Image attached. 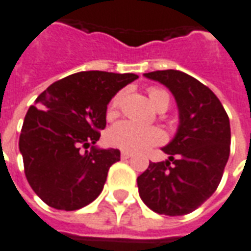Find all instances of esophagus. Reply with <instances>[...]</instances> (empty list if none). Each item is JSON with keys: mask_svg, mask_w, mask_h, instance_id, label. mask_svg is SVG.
<instances>
[{"mask_svg": "<svg viewBox=\"0 0 251 251\" xmlns=\"http://www.w3.org/2000/svg\"><path fill=\"white\" fill-rule=\"evenodd\" d=\"M133 154H130V152H127V151H122V154H121V158L122 159H129V158H132Z\"/></svg>", "mask_w": 251, "mask_h": 251, "instance_id": "obj_1", "label": "esophagus"}]
</instances>
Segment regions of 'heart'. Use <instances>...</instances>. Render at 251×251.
Listing matches in <instances>:
<instances>
[{
  "label": "heart",
  "instance_id": "b5f03b06",
  "mask_svg": "<svg viewBox=\"0 0 251 251\" xmlns=\"http://www.w3.org/2000/svg\"><path fill=\"white\" fill-rule=\"evenodd\" d=\"M122 96L124 93L119 92L112 97L110 107H108L110 117L115 115L118 111ZM150 99L156 108H159L161 105H166L168 108L169 95L165 90L151 88ZM107 139H108V143L114 147L121 148L127 152H141L152 146L161 144L165 140V134L156 126H143L132 121H121L110 127V130L107 133Z\"/></svg>",
  "mask_w": 251,
  "mask_h": 251
}]
</instances>
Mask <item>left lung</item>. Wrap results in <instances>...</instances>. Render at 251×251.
<instances>
[{
	"instance_id": "8db88e82",
	"label": "left lung",
	"mask_w": 251,
	"mask_h": 251,
	"mask_svg": "<svg viewBox=\"0 0 251 251\" xmlns=\"http://www.w3.org/2000/svg\"><path fill=\"white\" fill-rule=\"evenodd\" d=\"M175 96L178 127L162 151L166 161L150 162L137 177L141 201L165 216H184L217 190L229 158L231 126L223 104L207 86L177 70L144 74Z\"/></svg>"
}]
</instances>
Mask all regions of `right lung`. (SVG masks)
Listing matches in <instances>:
<instances>
[{"mask_svg": "<svg viewBox=\"0 0 251 251\" xmlns=\"http://www.w3.org/2000/svg\"><path fill=\"white\" fill-rule=\"evenodd\" d=\"M137 78L81 71L52 83L28 108L19 150L27 181L50 207L78 210L100 195L108 169L121 159L119 150L96 146L107 105Z\"/></svg>", "mask_w": 251, "mask_h": 251, "instance_id": "add662e5", "label": "right lung"}]
</instances>
